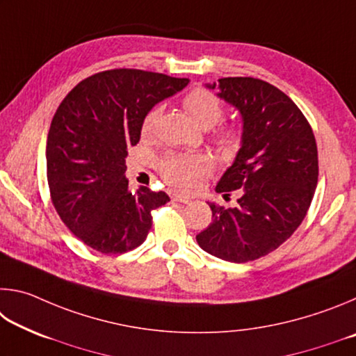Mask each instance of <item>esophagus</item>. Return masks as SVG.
Returning a JSON list of instances; mask_svg holds the SVG:
<instances>
[{"label": "esophagus", "mask_w": 356, "mask_h": 356, "mask_svg": "<svg viewBox=\"0 0 356 356\" xmlns=\"http://www.w3.org/2000/svg\"><path fill=\"white\" fill-rule=\"evenodd\" d=\"M172 201L174 202H179V204H190V197H185V196H180V195H174L172 196Z\"/></svg>", "instance_id": "34e87169"}]
</instances>
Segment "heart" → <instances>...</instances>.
<instances>
[{"instance_id": "heart-1", "label": "heart", "mask_w": 356, "mask_h": 356, "mask_svg": "<svg viewBox=\"0 0 356 356\" xmlns=\"http://www.w3.org/2000/svg\"><path fill=\"white\" fill-rule=\"evenodd\" d=\"M182 104L196 124L210 129L220 122L225 114L220 99L204 88H196L185 95ZM159 108H152L143 119L141 135L149 136L154 130ZM215 141L226 154L236 152L240 146V134L234 127H221L215 131ZM212 170V161L201 154H170L159 161V172L174 188L191 191L202 182Z\"/></svg>"}]
</instances>
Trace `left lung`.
<instances>
[{
	"instance_id": "1",
	"label": "left lung",
	"mask_w": 356,
	"mask_h": 356,
	"mask_svg": "<svg viewBox=\"0 0 356 356\" xmlns=\"http://www.w3.org/2000/svg\"><path fill=\"white\" fill-rule=\"evenodd\" d=\"M218 97L242 114V147L216 191L237 206L210 204L212 222L196 236L204 251L222 261L250 262L278 248L305 220L318 177L314 134L300 108L273 84L227 76Z\"/></svg>"
}]
</instances>
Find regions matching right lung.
<instances>
[{
  "label": "right lung",
  "mask_w": 356,
  "mask_h": 356,
  "mask_svg": "<svg viewBox=\"0 0 356 356\" xmlns=\"http://www.w3.org/2000/svg\"><path fill=\"white\" fill-rule=\"evenodd\" d=\"M138 69H113L84 78L65 95L47 138L51 202L72 234L102 254H122L146 240L152 210L165 191L129 190L125 156L136 146L146 114L188 84Z\"/></svg>",
  "instance_id": "add662e5"
}]
</instances>
